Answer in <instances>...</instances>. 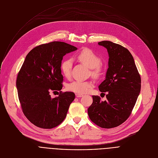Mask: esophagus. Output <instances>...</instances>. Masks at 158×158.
Wrapping results in <instances>:
<instances>
[{
	"instance_id": "esophagus-1",
	"label": "esophagus",
	"mask_w": 158,
	"mask_h": 158,
	"mask_svg": "<svg viewBox=\"0 0 158 158\" xmlns=\"http://www.w3.org/2000/svg\"><path fill=\"white\" fill-rule=\"evenodd\" d=\"M76 96L77 98H81V97H82V96H83V94H79V93H76Z\"/></svg>"
}]
</instances>
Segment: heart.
<instances>
[{
	"mask_svg": "<svg viewBox=\"0 0 158 158\" xmlns=\"http://www.w3.org/2000/svg\"><path fill=\"white\" fill-rule=\"evenodd\" d=\"M77 58L81 63L91 68V73L93 76L99 77L102 75L103 66L101 63V59L92 49L89 48L83 49L77 54ZM72 65L73 62L71 59H65L61 64L62 73L66 78H69L71 76ZM93 86V82L91 81H74L67 85V89L70 91L82 94L87 93Z\"/></svg>",
	"mask_w": 158,
	"mask_h": 158,
	"instance_id": "obj_1",
	"label": "heart"
}]
</instances>
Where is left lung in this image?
<instances>
[{
  "label": "left lung",
  "instance_id": "left-lung-1",
  "mask_svg": "<svg viewBox=\"0 0 158 158\" xmlns=\"http://www.w3.org/2000/svg\"><path fill=\"white\" fill-rule=\"evenodd\" d=\"M109 54V68L106 79L99 89L107 100L101 101L93 96V104L88 108V116L97 126L106 129L117 127L130 116L136 102L141 86V79L130 52L119 44L101 41Z\"/></svg>",
  "mask_w": 158,
  "mask_h": 158
}]
</instances>
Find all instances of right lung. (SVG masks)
<instances>
[{"label":"right lung","mask_w":158,"mask_h":158,"mask_svg":"<svg viewBox=\"0 0 158 158\" xmlns=\"http://www.w3.org/2000/svg\"><path fill=\"white\" fill-rule=\"evenodd\" d=\"M76 50L63 42L40 44L28 53L18 73L16 86L22 112L37 127L52 129L65 118L75 94L60 91V66L64 56ZM57 91L59 96L52 98L50 93Z\"/></svg>","instance_id":"1"}]
</instances>
